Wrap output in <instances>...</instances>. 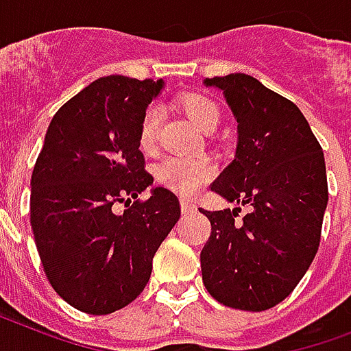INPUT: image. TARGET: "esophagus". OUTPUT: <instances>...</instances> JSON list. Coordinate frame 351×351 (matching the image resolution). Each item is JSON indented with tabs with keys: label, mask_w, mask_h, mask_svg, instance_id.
<instances>
[{
	"label": "esophagus",
	"mask_w": 351,
	"mask_h": 351,
	"mask_svg": "<svg viewBox=\"0 0 351 351\" xmlns=\"http://www.w3.org/2000/svg\"><path fill=\"white\" fill-rule=\"evenodd\" d=\"M179 203H181V213H183V214L194 213V210H195L194 203H192L190 199H186V197H181V199H179Z\"/></svg>",
	"instance_id": "obj_1"
}]
</instances>
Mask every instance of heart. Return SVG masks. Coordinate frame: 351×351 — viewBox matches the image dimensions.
<instances>
[{"instance_id":"1","label":"heart","mask_w":351,"mask_h":351,"mask_svg":"<svg viewBox=\"0 0 351 351\" xmlns=\"http://www.w3.org/2000/svg\"><path fill=\"white\" fill-rule=\"evenodd\" d=\"M183 113L199 128L201 132H214L221 121V110L210 97L201 93H189L179 100ZM157 130H159V110L150 106L138 122V148L150 154L156 150ZM214 176V168L206 159L190 157H168L156 168L157 183L181 195H194L205 186Z\"/></svg>"}]
</instances>
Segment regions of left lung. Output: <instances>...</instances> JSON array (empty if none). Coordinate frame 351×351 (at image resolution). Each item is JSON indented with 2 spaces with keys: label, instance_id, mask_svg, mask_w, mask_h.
<instances>
[{
  "label": "left lung",
  "instance_id": "obj_1",
  "mask_svg": "<svg viewBox=\"0 0 351 351\" xmlns=\"http://www.w3.org/2000/svg\"><path fill=\"white\" fill-rule=\"evenodd\" d=\"M205 84L223 91L238 121L234 161L210 189L249 214L201 208L213 227L201 251L203 284L223 306L263 311L297 287L319 251L324 154L302 111L256 78L232 73Z\"/></svg>",
  "mask_w": 351,
  "mask_h": 351
}]
</instances>
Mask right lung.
<instances>
[{"label": "right lung", "mask_w": 351, "mask_h": 351, "mask_svg": "<svg viewBox=\"0 0 351 351\" xmlns=\"http://www.w3.org/2000/svg\"><path fill=\"white\" fill-rule=\"evenodd\" d=\"M161 88L162 80L121 75L91 82L56 111L32 170L31 227L43 273L84 313L133 302L181 216L168 189L138 199L154 183L138 150V122Z\"/></svg>", "instance_id": "obj_1"}]
</instances>
